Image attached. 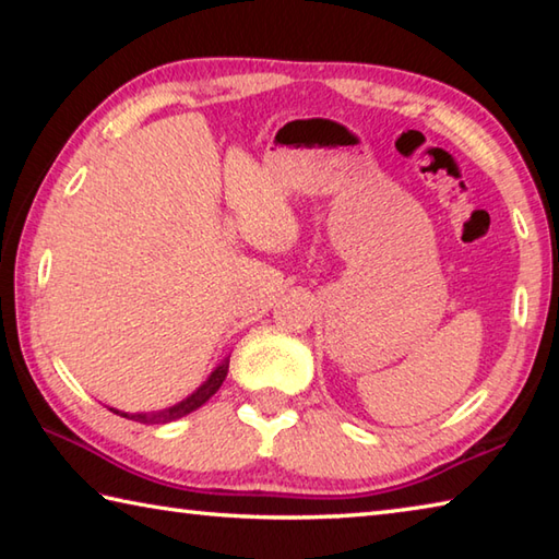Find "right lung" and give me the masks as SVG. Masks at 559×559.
<instances>
[{
    "mask_svg": "<svg viewBox=\"0 0 559 559\" xmlns=\"http://www.w3.org/2000/svg\"><path fill=\"white\" fill-rule=\"evenodd\" d=\"M226 372H229V359H224V362L216 367V370L210 374V380H206L200 386V390L189 394L187 400H182L179 404L169 406V409L153 412V414H126V412H118V409H110V412H116L120 416H128V419H135L140 424H167V421L182 419V416H187L189 412H194V409H200L204 402L212 400V396L216 394V390H219V386H222V382L226 380Z\"/></svg>",
    "mask_w": 559,
    "mask_h": 559,
    "instance_id": "1",
    "label": "right lung"
}]
</instances>
